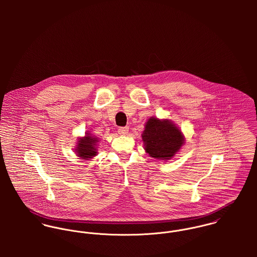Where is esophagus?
I'll use <instances>...</instances> for the list:
<instances>
[{"label":"esophagus","instance_id":"obj_1","mask_svg":"<svg viewBox=\"0 0 257 257\" xmlns=\"http://www.w3.org/2000/svg\"><path fill=\"white\" fill-rule=\"evenodd\" d=\"M118 134L120 136H126L128 134V127L124 126V127H119L118 128Z\"/></svg>","mask_w":257,"mask_h":257}]
</instances>
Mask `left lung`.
I'll use <instances>...</instances> for the list:
<instances>
[{
    "label": "left lung",
    "mask_w": 257,
    "mask_h": 257,
    "mask_svg": "<svg viewBox=\"0 0 257 257\" xmlns=\"http://www.w3.org/2000/svg\"><path fill=\"white\" fill-rule=\"evenodd\" d=\"M145 150L152 158L169 160L185 144L182 131L170 119L151 116L142 135Z\"/></svg>",
    "instance_id": "obj_1"
}]
</instances>
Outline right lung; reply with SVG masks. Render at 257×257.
<instances>
[{
    "instance_id": "add662e5",
    "label": "right lung",
    "mask_w": 257,
    "mask_h": 257,
    "mask_svg": "<svg viewBox=\"0 0 257 257\" xmlns=\"http://www.w3.org/2000/svg\"><path fill=\"white\" fill-rule=\"evenodd\" d=\"M99 143V139L96 136H93L90 132H86L84 137L78 138L77 145L74 148V152L78 157L90 160L98 154L97 144Z\"/></svg>"
}]
</instances>
